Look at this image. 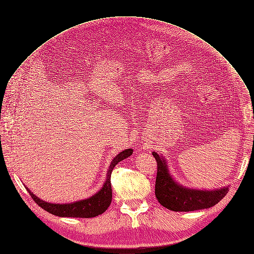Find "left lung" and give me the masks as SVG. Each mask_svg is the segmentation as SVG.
<instances>
[{"instance_id": "8db88e82", "label": "left lung", "mask_w": 254, "mask_h": 254, "mask_svg": "<svg viewBox=\"0 0 254 254\" xmlns=\"http://www.w3.org/2000/svg\"><path fill=\"white\" fill-rule=\"evenodd\" d=\"M157 161V178L154 192L158 201L173 212H191L208 208L217 204L227 194L228 188L215 191H202L185 188L170 176L167 164L157 152H152Z\"/></svg>"}]
</instances>
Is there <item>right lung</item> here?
Wrapping results in <instances>:
<instances>
[{"label":"right lung","mask_w":254,"mask_h":254,"mask_svg":"<svg viewBox=\"0 0 254 254\" xmlns=\"http://www.w3.org/2000/svg\"><path fill=\"white\" fill-rule=\"evenodd\" d=\"M133 153V149L127 148L124 151L118 153L117 156L113 159L110 165L108 173H107V180L104 184V187L98 191L95 195L90 198H87L85 200L75 201L72 203H66V204H55L49 203L43 200H40L38 197L33 194L29 188L27 191L31 195L32 199L34 200L40 207H42L45 211L59 217H71V218H93L98 215L103 214L109 205L111 204L112 201V187H111V173L116 165Z\"/></svg>","instance_id":"right-lung-1"}]
</instances>
